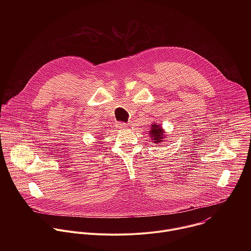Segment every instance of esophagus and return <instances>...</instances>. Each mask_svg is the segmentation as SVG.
<instances>
[{
  "instance_id": "esophagus-1",
  "label": "esophagus",
  "mask_w": 251,
  "mask_h": 251,
  "mask_svg": "<svg viewBox=\"0 0 251 251\" xmlns=\"http://www.w3.org/2000/svg\"><path fill=\"white\" fill-rule=\"evenodd\" d=\"M116 127H117L118 129H126V128H127V124L124 123V122H119V123H117Z\"/></svg>"
}]
</instances>
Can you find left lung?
Here are the masks:
<instances>
[{
  "instance_id": "1",
  "label": "left lung",
  "mask_w": 251,
  "mask_h": 251,
  "mask_svg": "<svg viewBox=\"0 0 251 251\" xmlns=\"http://www.w3.org/2000/svg\"><path fill=\"white\" fill-rule=\"evenodd\" d=\"M151 131L149 133V136L151 138V140H153L154 143H161L163 142V140L165 139V131L164 129L161 127V125L153 123L151 125Z\"/></svg>"
}]
</instances>
